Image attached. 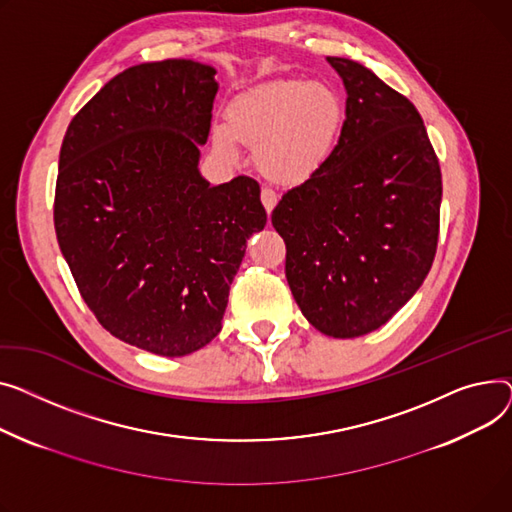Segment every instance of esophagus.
Segmentation results:
<instances>
[{
	"label": "esophagus",
	"instance_id": "obj_1",
	"mask_svg": "<svg viewBox=\"0 0 512 512\" xmlns=\"http://www.w3.org/2000/svg\"><path fill=\"white\" fill-rule=\"evenodd\" d=\"M260 200H262V204H264V208H266V213L270 215V213H273V208L277 206V202H279V196L275 194V190L262 188V190H260Z\"/></svg>",
	"mask_w": 512,
	"mask_h": 512
}]
</instances>
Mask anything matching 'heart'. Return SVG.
I'll list each match as a JSON object with an SVG mask.
<instances>
[{
	"instance_id": "1",
	"label": "heart",
	"mask_w": 512,
	"mask_h": 512,
	"mask_svg": "<svg viewBox=\"0 0 512 512\" xmlns=\"http://www.w3.org/2000/svg\"><path fill=\"white\" fill-rule=\"evenodd\" d=\"M343 126V103L333 88L299 78H273L239 93L227 124L213 128V142L227 159L239 142L256 146V167L270 182L295 186L310 179L333 155Z\"/></svg>"
}]
</instances>
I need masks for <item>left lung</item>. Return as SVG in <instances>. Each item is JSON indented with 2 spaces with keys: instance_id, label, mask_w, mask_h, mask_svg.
I'll use <instances>...</instances> for the list:
<instances>
[{
  "instance_id": "8db88e82",
  "label": "left lung",
  "mask_w": 512,
  "mask_h": 512,
  "mask_svg": "<svg viewBox=\"0 0 512 512\" xmlns=\"http://www.w3.org/2000/svg\"><path fill=\"white\" fill-rule=\"evenodd\" d=\"M326 59L347 90L339 142L270 219L299 310L320 333L353 339L386 324L428 277L442 175L415 105L353 59Z\"/></svg>"
}]
</instances>
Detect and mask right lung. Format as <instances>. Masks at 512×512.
I'll return each mask as SVG.
<instances>
[{"mask_svg": "<svg viewBox=\"0 0 512 512\" xmlns=\"http://www.w3.org/2000/svg\"><path fill=\"white\" fill-rule=\"evenodd\" d=\"M215 74L192 59L132 66L74 115L59 150L53 223L82 299L113 337L165 357L221 333L266 225L256 179L210 186L198 171Z\"/></svg>", "mask_w": 512, "mask_h": 512, "instance_id": "1", "label": "right lung"}]
</instances>
